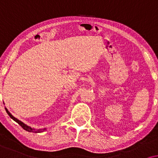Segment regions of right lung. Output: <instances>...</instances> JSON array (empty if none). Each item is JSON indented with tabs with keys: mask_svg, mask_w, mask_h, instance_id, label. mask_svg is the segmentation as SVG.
<instances>
[{
	"mask_svg": "<svg viewBox=\"0 0 158 158\" xmlns=\"http://www.w3.org/2000/svg\"><path fill=\"white\" fill-rule=\"evenodd\" d=\"M5 109H6V113H7L8 115H9V116L10 117V118H12V119L14 120V121H16V123H18L19 124V125L21 126V127H22L24 130H26V131H29V132H35V133H40V132H43V131H45V129H46L45 128V129H32V128H31L30 127H29V126L26 125V124H25V123H23V122L19 121V120L17 119V118H15L14 116H13V115L10 114V113L9 112V111L8 110L7 108H5Z\"/></svg>",
	"mask_w": 158,
	"mask_h": 158,
	"instance_id": "obj_1",
	"label": "right lung"
}]
</instances>
